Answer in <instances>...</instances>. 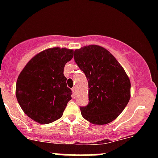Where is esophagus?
Listing matches in <instances>:
<instances>
[{"label":"esophagus","instance_id":"1","mask_svg":"<svg viewBox=\"0 0 158 158\" xmlns=\"http://www.w3.org/2000/svg\"><path fill=\"white\" fill-rule=\"evenodd\" d=\"M76 88H75V87H74V88L72 89V91H73V97H75V94H76Z\"/></svg>","mask_w":158,"mask_h":158}]
</instances>
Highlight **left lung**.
<instances>
[{
  "mask_svg": "<svg viewBox=\"0 0 158 158\" xmlns=\"http://www.w3.org/2000/svg\"><path fill=\"white\" fill-rule=\"evenodd\" d=\"M74 60L89 84V103L80 106L82 117L95 125L112 122L130 99V79L123 67L107 49L97 45L76 49Z\"/></svg>",
  "mask_w": 158,
  "mask_h": 158,
  "instance_id": "1",
  "label": "left lung"
}]
</instances>
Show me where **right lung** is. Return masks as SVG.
<instances>
[{
    "label": "right lung",
    "mask_w": 158,
    "mask_h": 158,
    "mask_svg": "<svg viewBox=\"0 0 158 158\" xmlns=\"http://www.w3.org/2000/svg\"><path fill=\"white\" fill-rule=\"evenodd\" d=\"M73 57V49H46L32 58L19 75L16 85L17 102L35 122L49 124L63 115L72 98L63 70Z\"/></svg>",
    "instance_id": "right-lung-1"
}]
</instances>
